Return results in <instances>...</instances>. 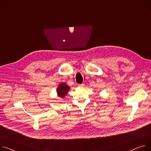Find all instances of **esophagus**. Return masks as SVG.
Listing matches in <instances>:
<instances>
[{
  "instance_id": "1",
  "label": "esophagus",
  "mask_w": 151,
  "mask_h": 151,
  "mask_svg": "<svg viewBox=\"0 0 151 151\" xmlns=\"http://www.w3.org/2000/svg\"><path fill=\"white\" fill-rule=\"evenodd\" d=\"M84 86H85L84 83H81V84L78 85V86H80V87H84Z\"/></svg>"
}]
</instances>
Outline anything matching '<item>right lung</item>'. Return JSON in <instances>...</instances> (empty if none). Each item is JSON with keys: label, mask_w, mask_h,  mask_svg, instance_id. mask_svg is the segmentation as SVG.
Returning <instances> with one entry per match:
<instances>
[{"label": "right lung", "mask_w": 151, "mask_h": 151, "mask_svg": "<svg viewBox=\"0 0 151 151\" xmlns=\"http://www.w3.org/2000/svg\"><path fill=\"white\" fill-rule=\"evenodd\" d=\"M69 89H70V88L65 83H61L59 85V86H58L57 89L58 96L62 98H64V97L68 94Z\"/></svg>", "instance_id": "1"}]
</instances>
